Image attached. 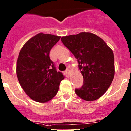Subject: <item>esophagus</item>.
<instances>
[{
	"label": "esophagus",
	"mask_w": 131,
	"mask_h": 131,
	"mask_svg": "<svg viewBox=\"0 0 131 131\" xmlns=\"http://www.w3.org/2000/svg\"><path fill=\"white\" fill-rule=\"evenodd\" d=\"M66 73L68 75V76H69V75H70V70L69 69H67L66 71Z\"/></svg>",
	"instance_id": "obj_1"
}]
</instances>
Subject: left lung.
Instances as JSON below:
<instances>
[{
    "instance_id": "obj_1",
    "label": "left lung",
    "mask_w": 131,
    "mask_h": 131,
    "mask_svg": "<svg viewBox=\"0 0 131 131\" xmlns=\"http://www.w3.org/2000/svg\"><path fill=\"white\" fill-rule=\"evenodd\" d=\"M63 45L77 58L84 83L75 89L79 97L93 101L107 91L114 77V56L103 39L92 33L62 37Z\"/></svg>"
}]
</instances>
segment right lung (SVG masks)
Wrapping results in <instances>:
<instances>
[{
  "label": "right lung",
  "instance_id": "right-lung-1",
  "mask_svg": "<svg viewBox=\"0 0 131 131\" xmlns=\"http://www.w3.org/2000/svg\"><path fill=\"white\" fill-rule=\"evenodd\" d=\"M61 37L40 33L28 40L19 52L16 64L18 81L27 95L37 102L52 100L63 74L56 71L50 52Z\"/></svg>",
  "mask_w": 131,
  "mask_h": 131
}]
</instances>
